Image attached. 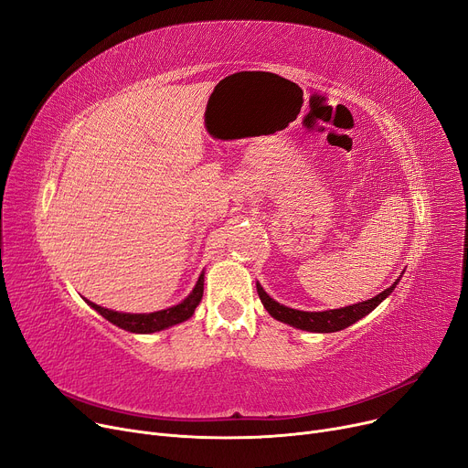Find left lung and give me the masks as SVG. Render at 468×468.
Segmentation results:
<instances>
[{
  "instance_id": "1",
  "label": "left lung",
  "mask_w": 468,
  "mask_h": 468,
  "mask_svg": "<svg viewBox=\"0 0 468 468\" xmlns=\"http://www.w3.org/2000/svg\"><path fill=\"white\" fill-rule=\"evenodd\" d=\"M402 275L395 281V284L385 288L378 296L366 300V302H358L355 305H347L341 309H330V311H300V309H292L286 307L279 302H275L269 293L263 290V286L260 282H256L258 288V296L263 303V307L267 309V313L271 314L277 321L290 324L298 330H305V332H316V334H330V332H339L343 328H347L351 324H355L360 318H364L367 313H372L383 300H387L392 290L397 288V284L400 282Z\"/></svg>"
}]
</instances>
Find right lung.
I'll return each mask as SVG.
<instances>
[{
  "label": "right lung",
  "instance_id": "1",
  "mask_svg": "<svg viewBox=\"0 0 468 468\" xmlns=\"http://www.w3.org/2000/svg\"><path fill=\"white\" fill-rule=\"evenodd\" d=\"M203 290H205V271L199 275V281L193 286V290L189 292V296L186 300H182L178 305H172L161 311H154V313H121V311H113V309H106L102 305H96L89 300H85L96 313H101L106 321H110L112 324L133 332V334H154V332H161L166 330L175 324H180L187 318L193 316L197 305L201 303L203 298Z\"/></svg>",
  "mask_w": 468,
  "mask_h": 468
}]
</instances>
